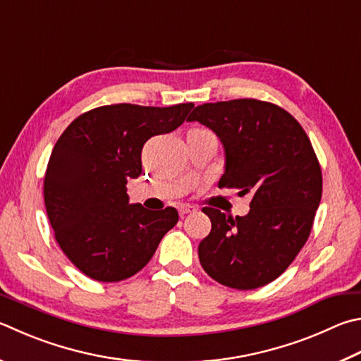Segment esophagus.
<instances>
[{"label": "esophagus", "instance_id": "esophagus-1", "mask_svg": "<svg viewBox=\"0 0 361 361\" xmlns=\"http://www.w3.org/2000/svg\"><path fill=\"white\" fill-rule=\"evenodd\" d=\"M195 209H197V208H195L194 205H189V203H181V205L178 207V213H180V216L183 218V216H186L189 213H194Z\"/></svg>", "mask_w": 361, "mask_h": 361}]
</instances>
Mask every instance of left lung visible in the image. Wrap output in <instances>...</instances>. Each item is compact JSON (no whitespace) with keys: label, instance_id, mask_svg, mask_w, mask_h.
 Wrapping results in <instances>:
<instances>
[{"label":"left lung","instance_id":"obj_1","mask_svg":"<svg viewBox=\"0 0 361 361\" xmlns=\"http://www.w3.org/2000/svg\"><path fill=\"white\" fill-rule=\"evenodd\" d=\"M188 121L212 129L224 147L218 186L252 195L246 216L202 209L212 221L199 245L203 270L238 290L271 283L305 246L322 197V170L310 137L289 112L257 99L203 104Z\"/></svg>","mask_w":361,"mask_h":361}]
</instances>
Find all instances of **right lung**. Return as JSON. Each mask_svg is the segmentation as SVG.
I'll return each instance as SVG.
<instances>
[{"instance_id":"right-lung-1","label":"right lung","mask_w":361,"mask_h":361,"mask_svg":"<svg viewBox=\"0 0 361 361\" xmlns=\"http://www.w3.org/2000/svg\"><path fill=\"white\" fill-rule=\"evenodd\" d=\"M192 102L172 107L114 104L85 112L55 143L44 180L50 226L83 274L118 283L145 267L178 212L129 203L128 180L142 173V148L186 120Z\"/></svg>"}]
</instances>
